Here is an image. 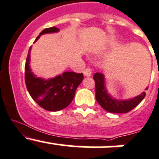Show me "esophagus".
<instances>
[{
    "mask_svg": "<svg viewBox=\"0 0 159 159\" xmlns=\"http://www.w3.org/2000/svg\"><path fill=\"white\" fill-rule=\"evenodd\" d=\"M83 74L85 76H90L92 75V70L89 68H86L83 72Z\"/></svg>",
    "mask_w": 159,
    "mask_h": 159,
    "instance_id": "obj_1",
    "label": "esophagus"
}]
</instances>
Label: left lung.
I'll list each match as a JSON object with an SVG mask.
<instances>
[{"mask_svg":"<svg viewBox=\"0 0 159 159\" xmlns=\"http://www.w3.org/2000/svg\"><path fill=\"white\" fill-rule=\"evenodd\" d=\"M95 81L96 100L99 104L107 112L110 113H128L136 107L145 97L146 93L143 92L141 95L128 100H117L112 98L107 92L104 86V77L100 73L93 75Z\"/></svg>","mask_w":159,"mask_h":159,"instance_id":"8db88e82","label":"left lung"}]
</instances>
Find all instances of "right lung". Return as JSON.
<instances>
[{
	"instance_id": "obj_1",
	"label": "right lung",
	"mask_w": 159,
	"mask_h": 159,
	"mask_svg": "<svg viewBox=\"0 0 159 159\" xmlns=\"http://www.w3.org/2000/svg\"><path fill=\"white\" fill-rule=\"evenodd\" d=\"M58 31L59 29L56 27L45 28L35 41L41 34ZM30 51L31 48L28 50L25 66V80L29 94L41 107L46 111H59L66 108L73 101L76 88L83 80V74L66 72L53 79L43 80L36 77L29 66Z\"/></svg>"
}]
</instances>
